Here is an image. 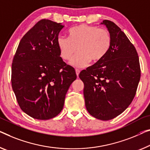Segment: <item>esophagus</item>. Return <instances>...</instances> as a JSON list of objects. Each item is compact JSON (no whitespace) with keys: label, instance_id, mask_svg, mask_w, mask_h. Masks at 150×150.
<instances>
[{"label":"esophagus","instance_id":"1","mask_svg":"<svg viewBox=\"0 0 150 150\" xmlns=\"http://www.w3.org/2000/svg\"><path fill=\"white\" fill-rule=\"evenodd\" d=\"M75 72H76V74H77V77H78V75H79V73H80V70H79V69H75Z\"/></svg>","mask_w":150,"mask_h":150}]
</instances>
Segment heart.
<instances>
[{"mask_svg":"<svg viewBox=\"0 0 150 150\" xmlns=\"http://www.w3.org/2000/svg\"><path fill=\"white\" fill-rule=\"evenodd\" d=\"M69 38L59 35L57 46L63 60H69L76 51L77 53L71 59L70 63L77 67L86 66L90 61H101L108 53L111 46L110 33L105 29L95 25L81 24L69 31Z\"/></svg>","mask_w":150,"mask_h":150,"instance_id":"b5f03b06","label":"heart"}]
</instances>
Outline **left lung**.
Listing matches in <instances>:
<instances>
[{
    "label": "left lung",
    "instance_id": "8db88e82",
    "mask_svg": "<svg viewBox=\"0 0 150 150\" xmlns=\"http://www.w3.org/2000/svg\"><path fill=\"white\" fill-rule=\"evenodd\" d=\"M112 38L108 53L101 61L79 73L84 83L87 110L102 120L115 118L132 102L141 77L137 50L114 22L104 20Z\"/></svg>",
    "mask_w": 150,
    "mask_h": 150
}]
</instances>
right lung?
Segmentation results:
<instances>
[{
    "label": "right lung",
    "mask_w": 150,
    "mask_h": 150,
    "mask_svg": "<svg viewBox=\"0 0 150 150\" xmlns=\"http://www.w3.org/2000/svg\"><path fill=\"white\" fill-rule=\"evenodd\" d=\"M63 28L51 20H40L23 35L13 57V90L21 110L35 119L59 115L77 78L74 68L60 57L57 38Z\"/></svg>",
    "instance_id": "obj_1"
}]
</instances>
